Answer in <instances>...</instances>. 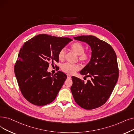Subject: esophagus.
Instances as JSON below:
<instances>
[{
  "mask_svg": "<svg viewBox=\"0 0 134 134\" xmlns=\"http://www.w3.org/2000/svg\"><path fill=\"white\" fill-rule=\"evenodd\" d=\"M67 78H68V79H71V76L70 75L67 74Z\"/></svg>",
  "mask_w": 134,
  "mask_h": 134,
  "instance_id": "esophagus-1",
  "label": "esophagus"
}]
</instances>
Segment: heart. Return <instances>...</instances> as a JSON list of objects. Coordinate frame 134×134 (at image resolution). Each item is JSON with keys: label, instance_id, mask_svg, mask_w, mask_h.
Returning <instances> with one entry per match:
<instances>
[{"label": "heart", "instance_id": "1", "mask_svg": "<svg viewBox=\"0 0 134 134\" xmlns=\"http://www.w3.org/2000/svg\"><path fill=\"white\" fill-rule=\"evenodd\" d=\"M71 48L74 53L79 55V60L81 62H86L88 61L90 57L89 53L84 52V45L79 43L75 42L73 43ZM65 56V50L64 49H62L60 50L58 54V57L60 60H63ZM79 69V66L78 65H73V64L66 63L61 66V69L65 73L68 74H72L75 71H78Z\"/></svg>", "mask_w": 134, "mask_h": 134}]
</instances>
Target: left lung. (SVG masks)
<instances>
[{"mask_svg":"<svg viewBox=\"0 0 134 134\" xmlns=\"http://www.w3.org/2000/svg\"><path fill=\"white\" fill-rule=\"evenodd\" d=\"M74 39L90 46V60L80 71L81 75L90 79L85 83L73 76L71 90L79 106L86 109H95L107 101L117 82L119 69L117 55L111 46L95 36H80Z\"/></svg>","mask_w":134,"mask_h":134,"instance_id":"1","label":"left lung"}]
</instances>
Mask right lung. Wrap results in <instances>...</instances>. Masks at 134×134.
<instances>
[{"mask_svg": "<svg viewBox=\"0 0 134 134\" xmlns=\"http://www.w3.org/2000/svg\"><path fill=\"white\" fill-rule=\"evenodd\" d=\"M69 38L41 34L25 43L15 65V74L23 96L30 103L44 106L53 102L67 79L58 71L48 72L50 63L59 62L58 54L69 43Z\"/></svg>", "mask_w": 134, "mask_h": 134, "instance_id": "1", "label": "right lung"}]
</instances>
